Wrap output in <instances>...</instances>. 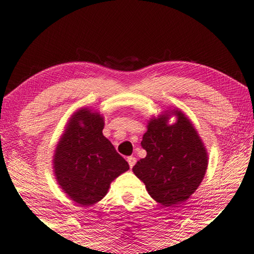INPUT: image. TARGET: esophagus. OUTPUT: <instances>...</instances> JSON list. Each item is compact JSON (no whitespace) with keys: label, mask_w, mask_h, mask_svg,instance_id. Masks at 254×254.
Returning a JSON list of instances; mask_svg holds the SVG:
<instances>
[{"label":"esophagus","mask_w":254,"mask_h":254,"mask_svg":"<svg viewBox=\"0 0 254 254\" xmlns=\"http://www.w3.org/2000/svg\"><path fill=\"white\" fill-rule=\"evenodd\" d=\"M127 163H128V165H130V167L132 168L135 165L136 159L134 158L133 156H130V157H127Z\"/></svg>","instance_id":"34e87169"}]
</instances>
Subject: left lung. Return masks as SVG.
Returning <instances> with one entry per match:
<instances>
[{
	"label": "left lung",
	"mask_w": 254,
	"mask_h": 254,
	"mask_svg": "<svg viewBox=\"0 0 254 254\" xmlns=\"http://www.w3.org/2000/svg\"><path fill=\"white\" fill-rule=\"evenodd\" d=\"M175 116L177 121L169 123ZM141 146L147 156L132 171L149 195L164 207L179 208L195 192L208 167V151L190 119L170 108L148 121Z\"/></svg>",
	"instance_id": "obj_1"
}]
</instances>
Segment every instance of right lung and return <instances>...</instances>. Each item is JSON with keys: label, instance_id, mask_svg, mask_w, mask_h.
<instances>
[{"label": "right lung", "instance_id": "1", "mask_svg": "<svg viewBox=\"0 0 254 254\" xmlns=\"http://www.w3.org/2000/svg\"><path fill=\"white\" fill-rule=\"evenodd\" d=\"M104 116L89 107L75 111L56 144L53 172L60 188L82 207L97 203L128 164L103 134Z\"/></svg>", "mask_w": 254, "mask_h": 254}]
</instances>
